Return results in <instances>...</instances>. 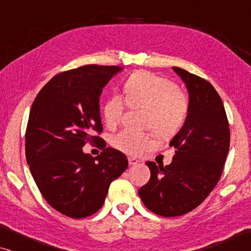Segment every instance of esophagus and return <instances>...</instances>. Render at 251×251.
<instances>
[{
    "label": "esophagus",
    "mask_w": 251,
    "mask_h": 251,
    "mask_svg": "<svg viewBox=\"0 0 251 251\" xmlns=\"http://www.w3.org/2000/svg\"><path fill=\"white\" fill-rule=\"evenodd\" d=\"M128 161H129L130 166H136V164L139 162V161L137 160V159H135V157H128Z\"/></svg>",
    "instance_id": "1"
}]
</instances>
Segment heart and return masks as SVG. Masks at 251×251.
<instances>
[{"label":"heart","mask_w":251,"mask_h":251,"mask_svg":"<svg viewBox=\"0 0 251 251\" xmlns=\"http://www.w3.org/2000/svg\"><path fill=\"white\" fill-rule=\"evenodd\" d=\"M126 102L130 107L146 109L145 126H150L160 138H169L181 128L188 111V100L176 84L166 77L137 72L125 84ZM122 96L113 94L102 107L106 125L115 126L125 112ZM113 146L130 155H138L151 144L147 133L123 130L113 137Z\"/></svg>","instance_id":"heart-1"}]
</instances>
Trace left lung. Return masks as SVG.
<instances>
[{
	"instance_id": "left-lung-1",
	"label": "left lung",
	"mask_w": 251,
	"mask_h": 251,
	"mask_svg": "<svg viewBox=\"0 0 251 251\" xmlns=\"http://www.w3.org/2000/svg\"><path fill=\"white\" fill-rule=\"evenodd\" d=\"M186 85L188 111L169 145L170 164L147 161L149 183L138 194L145 207L163 217H176L200 205L217 185L229 149V128L223 101L204 78L173 67Z\"/></svg>"
}]
</instances>
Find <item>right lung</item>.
I'll list each match as a JSON object with an SVG mask.
<instances>
[{"label": "right lung", "mask_w": 251, "mask_h": 251, "mask_svg": "<svg viewBox=\"0 0 251 251\" xmlns=\"http://www.w3.org/2000/svg\"><path fill=\"white\" fill-rule=\"evenodd\" d=\"M122 71L85 65L53 76L37 94L25 136L26 160L41 194L53 209L84 218L102 207L108 187L128 167L125 154L92 136L101 132L99 97ZM98 141L101 155L84 153L85 142Z\"/></svg>", "instance_id": "1"}]
</instances>
